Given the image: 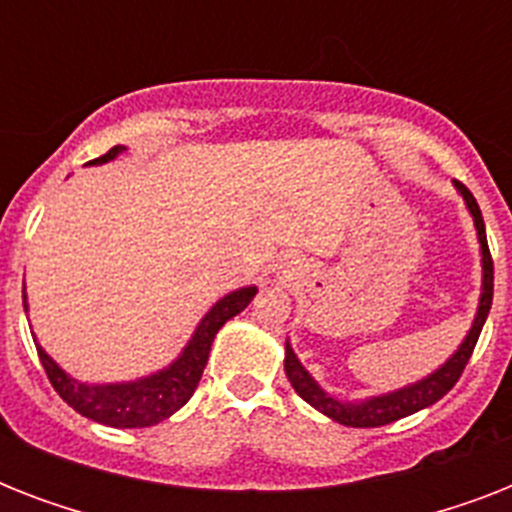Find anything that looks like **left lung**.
<instances>
[{
  "mask_svg": "<svg viewBox=\"0 0 512 512\" xmlns=\"http://www.w3.org/2000/svg\"><path fill=\"white\" fill-rule=\"evenodd\" d=\"M457 185V191L462 193V199L468 204L470 215H473V223H476L478 244H481V268H484V281H481V300H478L476 319H473V327L465 335L462 345L452 353V358L441 364L436 372H430L428 377L406 385V388L390 390V393H382V396L364 398V401H340V398L329 396L327 390L321 388L319 382L313 380L308 369L300 364V358L295 356V350L289 345L284 348V372H287L292 388L303 401L319 409L321 414H327L329 420L340 422V425H348V428H380V425H388V422H396L401 417H409V414L420 412L425 406L436 404L438 398H444L449 390L454 388V382L460 380L462 369L468 366L470 356H473V348H476L478 335L486 324V316H489V308H492V295H494V263L492 255H489V244H486V228L484 217H481V209H478V201L473 199V193L465 188L462 183Z\"/></svg>",
  "mask_w": 512,
  "mask_h": 512,
  "instance_id": "obj_1",
  "label": "left lung"
}]
</instances>
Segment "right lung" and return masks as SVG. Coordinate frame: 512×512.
Returning <instances> with one entry per match:
<instances>
[{
  "mask_svg": "<svg viewBox=\"0 0 512 512\" xmlns=\"http://www.w3.org/2000/svg\"><path fill=\"white\" fill-rule=\"evenodd\" d=\"M122 151H127V148L114 146L108 154H103L92 164L111 162ZM255 295L257 287H241L231 292V295L220 297L209 308L207 316L199 321V327H196L193 337L183 348V353L170 366H164L159 372L132 382L87 385V382L74 380L47 356V350L39 342H34L36 350H39V361H42L44 372L50 377L52 388L58 390V396L71 409H76L87 420L103 422V425H111V428H151L156 422L172 417L193 396V390H196L201 374H204V366H207L209 348H212L215 335L220 332L225 321L244 311ZM23 308L28 311L26 295H23Z\"/></svg>",
  "mask_w": 512,
  "mask_h": 512,
  "instance_id": "right-lung-1",
  "label": "right lung"
}]
</instances>
